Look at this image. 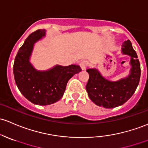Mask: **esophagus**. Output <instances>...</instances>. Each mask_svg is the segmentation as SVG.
Returning <instances> with one entry per match:
<instances>
[{"label":"esophagus","mask_w":148,"mask_h":148,"mask_svg":"<svg viewBox=\"0 0 148 148\" xmlns=\"http://www.w3.org/2000/svg\"><path fill=\"white\" fill-rule=\"evenodd\" d=\"M87 65H88V63H87V61H85V60H83V61H82L80 63V68L82 70H85V68H86Z\"/></svg>","instance_id":"1"}]
</instances>
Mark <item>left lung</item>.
<instances>
[{
  "instance_id": "left-lung-1",
  "label": "left lung",
  "mask_w": 148,
  "mask_h": 148,
  "mask_svg": "<svg viewBox=\"0 0 148 148\" xmlns=\"http://www.w3.org/2000/svg\"><path fill=\"white\" fill-rule=\"evenodd\" d=\"M121 53L131 58V69L127 76L113 81L105 78L97 68L86 70L89 73V80L86 85L87 95L96 105L106 109L123 105L137 88L140 77V65L129 39L122 44Z\"/></svg>"
}]
</instances>
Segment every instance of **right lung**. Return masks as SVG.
<instances>
[{"mask_svg": "<svg viewBox=\"0 0 148 148\" xmlns=\"http://www.w3.org/2000/svg\"><path fill=\"white\" fill-rule=\"evenodd\" d=\"M47 35L45 29L36 30L25 39L15 58L13 73L19 90L36 105L46 106L61 99L68 80L82 70L78 65H56L47 71L36 69L30 61L34 44Z\"/></svg>", "mask_w": 148, "mask_h": 148, "instance_id": "1", "label": "right lung"}]
</instances>
